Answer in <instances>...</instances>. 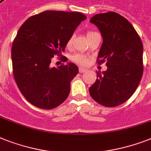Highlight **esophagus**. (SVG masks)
Instances as JSON below:
<instances>
[{"mask_svg": "<svg viewBox=\"0 0 151 151\" xmlns=\"http://www.w3.org/2000/svg\"><path fill=\"white\" fill-rule=\"evenodd\" d=\"M88 70L84 68V67H79V72L80 73H84V72H86Z\"/></svg>", "mask_w": 151, "mask_h": 151, "instance_id": "obj_1", "label": "esophagus"}]
</instances>
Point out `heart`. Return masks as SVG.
I'll return each instance as SVG.
<instances>
[{"label": "heart", "instance_id": "heart-1", "mask_svg": "<svg viewBox=\"0 0 151 151\" xmlns=\"http://www.w3.org/2000/svg\"><path fill=\"white\" fill-rule=\"evenodd\" d=\"M95 32H92V31H89L87 32V37H90L92 35L95 34ZM72 40H73V37H70L67 41V46H70L72 44ZM72 60L73 62H75L76 63H78V64L81 65H86L88 62V58L85 55L81 54V53H76V54L73 55L72 56Z\"/></svg>", "mask_w": 151, "mask_h": 151}]
</instances>
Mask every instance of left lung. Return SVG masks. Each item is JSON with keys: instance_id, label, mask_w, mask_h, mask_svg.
<instances>
[{"instance_id": "1", "label": "left lung", "mask_w": 151, "mask_h": 151, "mask_svg": "<svg viewBox=\"0 0 151 151\" xmlns=\"http://www.w3.org/2000/svg\"><path fill=\"white\" fill-rule=\"evenodd\" d=\"M90 22L98 27L103 39L98 63L107 61V70L96 71V81L89 92L100 105L115 107L127 101L140 82L143 43L131 23L116 12L95 14Z\"/></svg>"}]
</instances>
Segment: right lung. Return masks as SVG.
Listing matches in <instances>:
<instances>
[{"instance_id":"1","label":"right lung","mask_w":151,"mask_h":151,"mask_svg":"<svg viewBox=\"0 0 151 151\" xmlns=\"http://www.w3.org/2000/svg\"><path fill=\"white\" fill-rule=\"evenodd\" d=\"M86 16L80 12L45 11L28 18L12 47L13 74L26 100L36 107L52 109L67 99L70 81L78 73L73 63L52 67L77 27Z\"/></svg>"}]
</instances>
